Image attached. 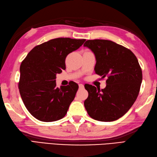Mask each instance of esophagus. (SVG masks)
Returning <instances> with one entry per match:
<instances>
[{
    "mask_svg": "<svg viewBox=\"0 0 157 157\" xmlns=\"http://www.w3.org/2000/svg\"><path fill=\"white\" fill-rule=\"evenodd\" d=\"M79 89H84V86L82 84H79Z\"/></svg>",
    "mask_w": 157,
    "mask_h": 157,
    "instance_id": "obj_1",
    "label": "esophagus"
}]
</instances>
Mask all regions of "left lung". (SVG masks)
Returning <instances> with one entry per match:
<instances>
[{"mask_svg": "<svg viewBox=\"0 0 157 157\" xmlns=\"http://www.w3.org/2000/svg\"><path fill=\"white\" fill-rule=\"evenodd\" d=\"M84 46L95 56V73L108 78L101 90L85 85L88 92L85 108L97 121H115L129 111L138 96L142 72L138 59L130 50L106 40H89Z\"/></svg>", "mask_w": 157, "mask_h": 157, "instance_id": "1", "label": "left lung"}]
</instances>
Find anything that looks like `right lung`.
<instances>
[{"mask_svg": "<svg viewBox=\"0 0 157 157\" xmlns=\"http://www.w3.org/2000/svg\"><path fill=\"white\" fill-rule=\"evenodd\" d=\"M85 39L59 38L35 46L20 66L19 89L30 114L41 121L52 122L65 116L78 85L56 87V73L65 69V59L78 50Z\"/></svg>", "mask_w": 157, "mask_h": 157, "instance_id": "obj_1", "label": "right lung"}]
</instances>
